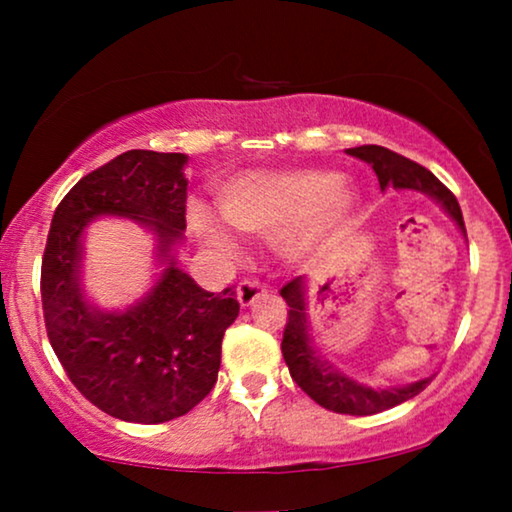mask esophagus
Here are the masks:
<instances>
[{"instance_id": "esophagus-1", "label": "esophagus", "mask_w": 512, "mask_h": 512, "mask_svg": "<svg viewBox=\"0 0 512 512\" xmlns=\"http://www.w3.org/2000/svg\"><path fill=\"white\" fill-rule=\"evenodd\" d=\"M261 293H265V286L258 279H242L237 284V300H240L242 307H249Z\"/></svg>"}]
</instances>
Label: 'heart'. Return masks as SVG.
Returning <instances> with one entry per match:
<instances>
[{"mask_svg":"<svg viewBox=\"0 0 512 512\" xmlns=\"http://www.w3.org/2000/svg\"><path fill=\"white\" fill-rule=\"evenodd\" d=\"M223 219L244 235L275 240L289 261H310L331 244L359 207V193L345 177L324 167L258 170L221 186ZM193 226L221 254L235 242L212 214L195 209Z\"/></svg>","mask_w":512,"mask_h":512,"instance_id":"obj_1","label":"heart"}]
</instances>
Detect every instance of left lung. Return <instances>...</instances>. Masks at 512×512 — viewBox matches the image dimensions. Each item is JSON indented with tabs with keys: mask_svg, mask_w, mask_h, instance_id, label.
<instances>
[{
	"mask_svg": "<svg viewBox=\"0 0 512 512\" xmlns=\"http://www.w3.org/2000/svg\"><path fill=\"white\" fill-rule=\"evenodd\" d=\"M349 156L366 160L377 174L380 188L384 191L387 186L394 188H412V191L431 195L433 200L440 202L447 214L457 221L461 233H466L464 216H461V207L457 198H454L450 188L443 181L433 177V174L422 167L415 160L394 153L384 146L366 144L356 146V149H347ZM282 298L289 305V321L284 328L282 340V354L293 382L319 403L321 408L338 412V415H377V412L394 408V405L408 401V398L417 396L419 391L426 389L431 377L424 380L405 384V387H391V389H370L366 384H359L349 380L347 375L338 373L321 361L317 352L312 349L310 340V326H307V312H305V277H293L291 282L282 286Z\"/></svg>",
	"mask_w": 512,
	"mask_h": 512,
	"instance_id": "1",
	"label": "left lung"
}]
</instances>
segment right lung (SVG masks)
I'll return each instance as SVG.
<instances>
[{
	"instance_id": "obj_1",
	"label": "right lung",
	"mask_w": 512,
	"mask_h": 512,
	"mask_svg": "<svg viewBox=\"0 0 512 512\" xmlns=\"http://www.w3.org/2000/svg\"><path fill=\"white\" fill-rule=\"evenodd\" d=\"M184 153L132 149L86 174L55 209L41 258L46 333L76 389L107 415L170 422L193 410L219 377L221 340L240 314L233 289L209 293L177 268L186 230ZM97 215L142 220L166 263L157 286L128 313L82 300L80 235Z\"/></svg>"
}]
</instances>
